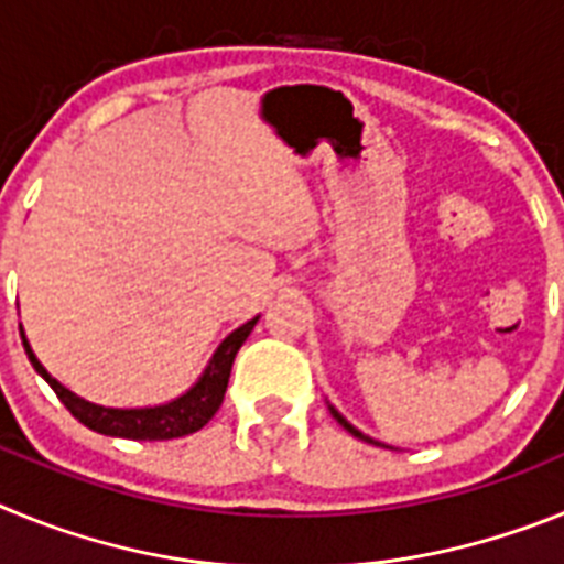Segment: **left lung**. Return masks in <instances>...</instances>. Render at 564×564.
<instances>
[{"mask_svg":"<svg viewBox=\"0 0 564 564\" xmlns=\"http://www.w3.org/2000/svg\"><path fill=\"white\" fill-rule=\"evenodd\" d=\"M327 410H330V415H333V417H336V421H338V423H341L344 430L350 432V435H352V437H358V441H364V443H376V446H387V443H378V441H372V437H370V435H364V432H358V430H356V426H352V423H350V421H347V417H344V415H341V412H338V410H336V406H333V403H327ZM387 449H392V446H387Z\"/></svg>","mask_w":564,"mask_h":564,"instance_id":"1","label":"left lung"}]
</instances>
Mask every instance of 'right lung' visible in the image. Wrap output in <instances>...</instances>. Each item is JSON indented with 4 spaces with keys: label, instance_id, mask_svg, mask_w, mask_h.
I'll return each mask as SVG.
<instances>
[{
    "label": "right lung",
    "instance_id": "obj_1",
    "mask_svg": "<svg viewBox=\"0 0 564 564\" xmlns=\"http://www.w3.org/2000/svg\"><path fill=\"white\" fill-rule=\"evenodd\" d=\"M257 322L259 316H253L251 322H246V325H239L234 333H228L220 341V347L214 350L212 361L206 364L203 376L183 395L172 398L166 403H158V406H134V410L101 406V403H93L87 398L76 395L73 390H67L62 381H56V378L44 370V364L39 361L33 347H30L22 325H19V333H22L24 352H28L33 370L53 387V392L67 406L69 415L82 421L87 430L109 437H127V441H172V437H183L203 430L214 417V412L220 410L223 398H226L228 378H231L234 358H237L239 347L246 344V338L251 336Z\"/></svg>",
    "mask_w": 564,
    "mask_h": 564
}]
</instances>
